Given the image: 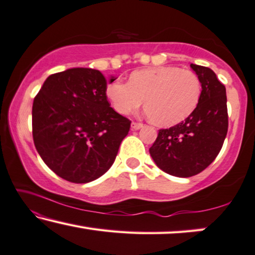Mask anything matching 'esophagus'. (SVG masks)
<instances>
[{"label": "esophagus", "instance_id": "34e87169", "mask_svg": "<svg viewBox=\"0 0 255 255\" xmlns=\"http://www.w3.org/2000/svg\"><path fill=\"white\" fill-rule=\"evenodd\" d=\"M143 126H144V125H143V124H139V123H132V124H131V129H134V130H138V129L143 128Z\"/></svg>", "mask_w": 255, "mask_h": 255}]
</instances>
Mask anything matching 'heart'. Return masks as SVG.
<instances>
[{
    "instance_id": "1",
    "label": "heart",
    "mask_w": 255,
    "mask_h": 255,
    "mask_svg": "<svg viewBox=\"0 0 255 255\" xmlns=\"http://www.w3.org/2000/svg\"><path fill=\"white\" fill-rule=\"evenodd\" d=\"M201 90L200 78L192 70L164 66L136 70L128 83L111 82L106 96L123 116L134 112L144 100V111L152 123L172 126L195 110Z\"/></svg>"
}]
</instances>
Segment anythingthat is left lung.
Here are the masks:
<instances>
[{"instance_id": "obj_1", "label": "left lung", "mask_w": 255, "mask_h": 255, "mask_svg": "<svg viewBox=\"0 0 255 255\" xmlns=\"http://www.w3.org/2000/svg\"><path fill=\"white\" fill-rule=\"evenodd\" d=\"M201 82L195 110L185 121L160 129L150 156L160 170L174 177L188 178L214 162L228 132L227 90L210 68L192 63Z\"/></svg>"}]
</instances>
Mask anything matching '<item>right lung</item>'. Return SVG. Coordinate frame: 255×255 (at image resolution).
<instances>
[{
	"label": "right lung",
	"mask_w": 255,
	"mask_h": 255,
	"mask_svg": "<svg viewBox=\"0 0 255 255\" xmlns=\"http://www.w3.org/2000/svg\"><path fill=\"white\" fill-rule=\"evenodd\" d=\"M99 70L71 68L46 78L32 106L35 149L64 180L87 184L112 166L130 121L107 102Z\"/></svg>",
	"instance_id": "add662e5"
}]
</instances>
